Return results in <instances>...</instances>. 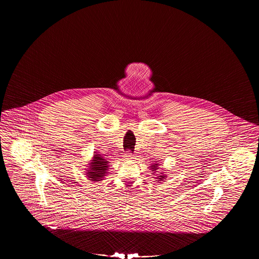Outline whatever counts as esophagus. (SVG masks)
Here are the masks:
<instances>
[{
  "mask_svg": "<svg viewBox=\"0 0 259 259\" xmlns=\"http://www.w3.org/2000/svg\"><path fill=\"white\" fill-rule=\"evenodd\" d=\"M126 159H133L134 158V155H133V153H131V151H127V153L125 154V156H124Z\"/></svg>",
  "mask_w": 259,
  "mask_h": 259,
  "instance_id": "34e87169",
  "label": "esophagus"
}]
</instances>
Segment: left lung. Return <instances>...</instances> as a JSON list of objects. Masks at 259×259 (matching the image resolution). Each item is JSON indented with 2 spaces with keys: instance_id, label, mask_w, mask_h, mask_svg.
I'll use <instances>...</instances> for the list:
<instances>
[{
  "instance_id": "1",
  "label": "left lung",
  "mask_w": 259,
  "mask_h": 259,
  "mask_svg": "<svg viewBox=\"0 0 259 259\" xmlns=\"http://www.w3.org/2000/svg\"><path fill=\"white\" fill-rule=\"evenodd\" d=\"M158 165H159V163H154L151 167H152V171H154V170H156V169H158ZM164 178H165V177H163V176H161V177H159L158 179H160L161 181L162 180H164Z\"/></svg>"
}]
</instances>
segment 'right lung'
<instances>
[{
	"instance_id": "1",
	"label": "right lung",
	"mask_w": 259,
	"mask_h": 259,
	"mask_svg": "<svg viewBox=\"0 0 259 259\" xmlns=\"http://www.w3.org/2000/svg\"><path fill=\"white\" fill-rule=\"evenodd\" d=\"M92 162L93 163H91V167L87 176L89 178H91L90 180H94V181L102 180V178L105 177V174L109 166L108 165L109 162H107L103 157H101L98 154L95 155L94 160Z\"/></svg>"
}]
</instances>
